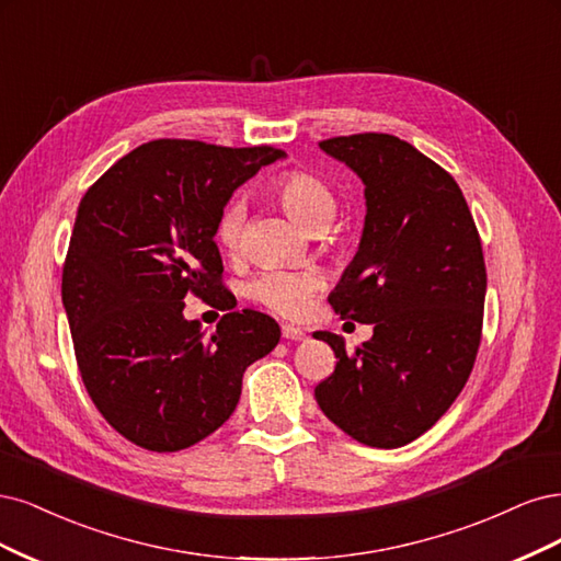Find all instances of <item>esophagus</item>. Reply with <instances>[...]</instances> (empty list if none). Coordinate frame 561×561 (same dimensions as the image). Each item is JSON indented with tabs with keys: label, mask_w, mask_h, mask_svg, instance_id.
<instances>
[{
	"label": "esophagus",
	"mask_w": 561,
	"mask_h": 561,
	"mask_svg": "<svg viewBox=\"0 0 561 561\" xmlns=\"http://www.w3.org/2000/svg\"><path fill=\"white\" fill-rule=\"evenodd\" d=\"M282 335H284L286 340H305V331L298 329V327H294V323H284V327H282Z\"/></svg>",
	"instance_id": "obj_1"
}]
</instances>
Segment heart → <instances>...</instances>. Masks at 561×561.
Instances as JSON below:
<instances>
[{"label": "heart", "mask_w": 561, "mask_h": 561, "mask_svg": "<svg viewBox=\"0 0 561 561\" xmlns=\"http://www.w3.org/2000/svg\"><path fill=\"white\" fill-rule=\"evenodd\" d=\"M275 201L310 230L327 228L337 214V195L321 176L305 170H284L270 184ZM244 207L240 201H228L214 224V240L226 254H234L242 244ZM323 286L317 270L267 267L249 282V296L282 317H300L310 298Z\"/></svg>", "instance_id": "b5f03b06"}]
</instances>
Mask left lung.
<instances>
[{"mask_svg":"<svg viewBox=\"0 0 561 561\" xmlns=\"http://www.w3.org/2000/svg\"><path fill=\"white\" fill-rule=\"evenodd\" d=\"M366 184V226L329 302L342 319L373 323L354 352L329 331L337 364L314 387L327 417L354 440L393 449L420 438L473 370L486 270L459 184L412 144L360 133L319 141Z\"/></svg>","mask_w":561,"mask_h":561,"instance_id":"left-lung-1","label":"left lung"}]
</instances>
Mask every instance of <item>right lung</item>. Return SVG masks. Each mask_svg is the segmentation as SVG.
I'll list each match as a JSON object with an SVG mask.
<instances>
[{
  "instance_id": "add662e5",
  "label": "right lung",
  "mask_w": 561,
  "mask_h": 561,
  "mask_svg": "<svg viewBox=\"0 0 561 561\" xmlns=\"http://www.w3.org/2000/svg\"><path fill=\"white\" fill-rule=\"evenodd\" d=\"M284 151L153 139L85 191L62 265V305L90 401L125 440L179 451L240 401L247 366L273 352L279 323L230 310L203 337L184 298L232 307L214 224L232 191Z\"/></svg>"
}]
</instances>
